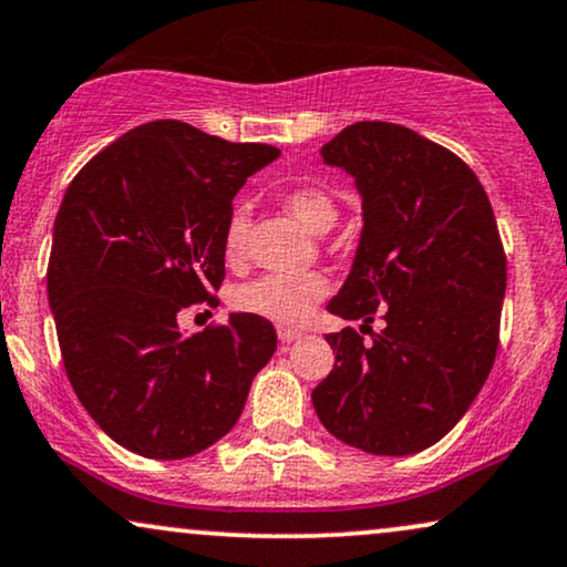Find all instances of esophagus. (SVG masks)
Masks as SVG:
<instances>
[{
  "mask_svg": "<svg viewBox=\"0 0 567 567\" xmlns=\"http://www.w3.org/2000/svg\"><path fill=\"white\" fill-rule=\"evenodd\" d=\"M277 334H279V340H282V342H292V340H298V337H300L298 329H290V327H279Z\"/></svg>",
  "mask_w": 567,
  "mask_h": 567,
  "instance_id": "obj_1",
  "label": "esophagus"
}]
</instances>
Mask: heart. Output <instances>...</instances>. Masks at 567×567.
I'll return each mask as SVG.
<instances>
[{
    "instance_id": "b5f03b06",
    "label": "heart",
    "mask_w": 567,
    "mask_h": 567,
    "mask_svg": "<svg viewBox=\"0 0 567 567\" xmlns=\"http://www.w3.org/2000/svg\"><path fill=\"white\" fill-rule=\"evenodd\" d=\"M282 206L296 217L308 233L324 235L337 221V200L324 188L317 185H300L282 196ZM248 225L240 212L227 219L225 227V259L238 267L246 256ZM329 282L319 271H306V275H267L243 285L235 292V308L250 317H259L275 324H300L313 311V306L327 296Z\"/></svg>"
}]
</instances>
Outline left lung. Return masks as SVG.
<instances>
[{
	"mask_svg": "<svg viewBox=\"0 0 567 567\" xmlns=\"http://www.w3.org/2000/svg\"><path fill=\"white\" fill-rule=\"evenodd\" d=\"M319 154L353 177L363 206L327 311L384 329L371 342L350 327L327 334L334 369L313 408L350 447L421 453L463 419L497 355L507 261L492 204L468 164L411 127L348 125Z\"/></svg>",
	"mask_w": 567,
	"mask_h": 567,
	"instance_id": "left-lung-1",
	"label": "left lung"
}]
</instances>
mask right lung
Returning a JSON list of instances; mask_svg holds the SVG:
<instances>
[{
  "instance_id": "right-lung-1",
  "label": "right lung",
  "mask_w": 567,
  "mask_h": 567,
  "mask_svg": "<svg viewBox=\"0 0 567 567\" xmlns=\"http://www.w3.org/2000/svg\"><path fill=\"white\" fill-rule=\"evenodd\" d=\"M277 156L154 120L64 190L47 271L64 371L102 432L135 455L181 461L221 440L275 355L267 319L230 313L188 337L177 313L217 303L233 198Z\"/></svg>"
}]
</instances>
